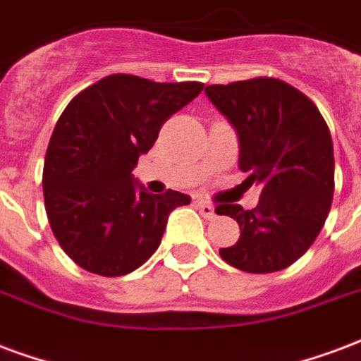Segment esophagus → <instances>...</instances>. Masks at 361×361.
Masks as SVG:
<instances>
[{
	"label": "esophagus",
	"instance_id": "34e87169",
	"mask_svg": "<svg viewBox=\"0 0 361 361\" xmlns=\"http://www.w3.org/2000/svg\"><path fill=\"white\" fill-rule=\"evenodd\" d=\"M194 205H196V209L200 211L202 216H205V219H213V216H215V207H213L209 202H205V200H196Z\"/></svg>",
	"mask_w": 361,
	"mask_h": 361
}]
</instances>
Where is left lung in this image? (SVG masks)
I'll use <instances>...</instances> for the list:
<instances>
[{
  "label": "left lung",
  "mask_w": 361,
  "mask_h": 361,
  "mask_svg": "<svg viewBox=\"0 0 361 361\" xmlns=\"http://www.w3.org/2000/svg\"><path fill=\"white\" fill-rule=\"evenodd\" d=\"M205 94L234 126L240 169L261 184L255 209L221 203L216 215L240 224L222 261L251 274L278 272L308 251L329 215L335 158L329 127L312 100L276 78L209 85Z\"/></svg>",
  "instance_id": "obj_1"
}]
</instances>
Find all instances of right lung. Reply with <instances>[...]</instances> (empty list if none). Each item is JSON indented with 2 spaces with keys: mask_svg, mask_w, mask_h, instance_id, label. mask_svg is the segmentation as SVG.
I'll use <instances>...</instances> for the list:
<instances>
[{
  "mask_svg": "<svg viewBox=\"0 0 361 361\" xmlns=\"http://www.w3.org/2000/svg\"><path fill=\"white\" fill-rule=\"evenodd\" d=\"M202 89L112 74L64 108L45 154L43 197L56 242L78 267L106 278L137 270L158 249L171 211L190 203L175 190L148 194L131 171Z\"/></svg>",
  "mask_w": 361,
  "mask_h": 361,
  "instance_id": "add662e5",
  "label": "right lung"
}]
</instances>
